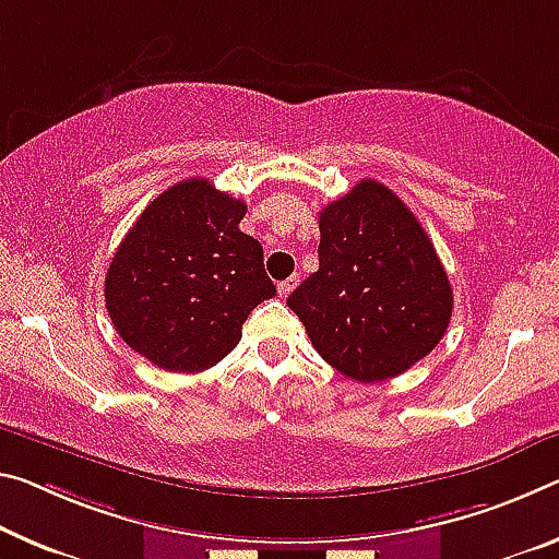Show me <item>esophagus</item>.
Segmentation results:
<instances>
[{
    "mask_svg": "<svg viewBox=\"0 0 559 559\" xmlns=\"http://www.w3.org/2000/svg\"><path fill=\"white\" fill-rule=\"evenodd\" d=\"M298 283H300V276H296V273H294V276H290V278L281 281V283H278V296H281V298L290 296V290H294V288L298 286Z\"/></svg>",
    "mask_w": 559,
    "mask_h": 559,
    "instance_id": "esophagus-1",
    "label": "esophagus"
}]
</instances>
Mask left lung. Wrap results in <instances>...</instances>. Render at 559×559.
I'll return each mask as SVG.
<instances>
[{
  "mask_svg": "<svg viewBox=\"0 0 559 559\" xmlns=\"http://www.w3.org/2000/svg\"><path fill=\"white\" fill-rule=\"evenodd\" d=\"M318 271L288 296L325 362L358 383L405 373L436 348L453 288L405 203L362 179L318 218Z\"/></svg>",
  "mask_w": 559,
  "mask_h": 559,
  "instance_id": "1",
  "label": "left lung"
}]
</instances>
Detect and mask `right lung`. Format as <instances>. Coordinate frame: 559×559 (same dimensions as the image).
<instances>
[{
  "mask_svg": "<svg viewBox=\"0 0 559 559\" xmlns=\"http://www.w3.org/2000/svg\"><path fill=\"white\" fill-rule=\"evenodd\" d=\"M246 203L186 179L148 203L106 271L117 333L154 366L199 373L241 341L255 306L276 296L263 246L238 224Z\"/></svg>",
  "mask_w": 559,
  "mask_h": 559,
  "instance_id": "1",
  "label": "right lung"
}]
</instances>
